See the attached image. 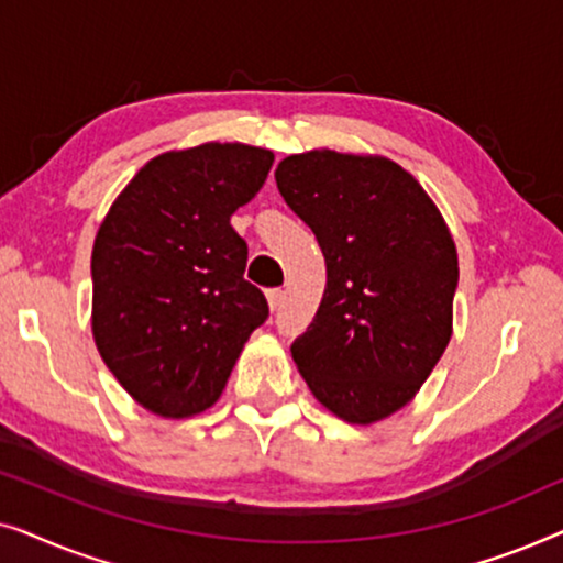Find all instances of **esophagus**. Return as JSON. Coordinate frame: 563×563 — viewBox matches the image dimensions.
Wrapping results in <instances>:
<instances>
[{
  "label": "esophagus",
  "instance_id": "obj_1",
  "mask_svg": "<svg viewBox=\"0 0 563 563\" xmlns=\"http://www.w3.org/2000/svg\"><path fill=\"white\" fill-rule=\"evenodd\" d=\"M266 299H268V307H272V310H279L282 302H284V291L282 289H268Z\"/></svg>",
  "mask_w": 563,
  "mask_h": 563
}]
</instances>
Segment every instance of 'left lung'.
<instances>
[{
    "label": "left lung",
    "instance_id": "left-lung-1",
    "mask_svg": "<svg viewBox=\"0 0 563 563\" xmlns=\"http://www.w3.org/2000/svg\"><path fill=\"white\" fill-rule=\"evenodd\" d=\"M276 187L318 238L328 284L291 356L338 418L368 426L415 397L451 341L459 256L426 189L389 158L310 151Z\"/></svg>",
    "mask_w": 563,
    "mask_h": 563
}]
</instances>
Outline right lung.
Returning <instances> with one entry per match:
<instances>
[{"label": "right lung", "instance_id": "1", "mask_svg": "<svg viewBox=\"0 0 563 563\" xmlns=\"http://www.w3.org/2000/svg\"><path fill=\"white\" fill-rule=\"evenodd\" d=\"M272 164V151L243 143L164 153L99 225L91 330L99 356L145 410L189 418L214 405L243 343L266 322L230 214L256 197Z\"/></svg>", "mask_w": 563, "mask_h": 563}]
</instances>
